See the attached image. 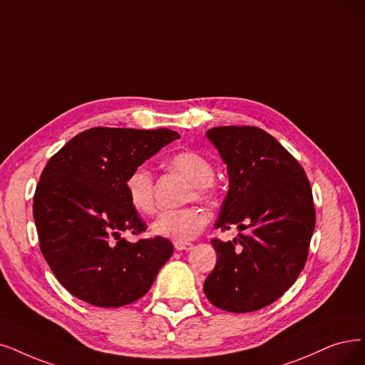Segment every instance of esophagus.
<instances>
[{"instance_id": "esophagus-1", "label": "esophagus", "mask_w": 365, "mask_h": 365, "mask_svg": "<svg viewBox=\"0 0 365 365\" xmlns=\"http://www.w3.org/2000/svg\"><path fill=\"white\" fill-rule=\"evenodd\" d=\"M173 247L178 252H188L193 249V244L192 242H173Z\"/></svg>"}]
</instances>
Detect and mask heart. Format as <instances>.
Wrapping results in <instances>:
<instances>
[{
  "label": "heart",
  "instance_id": "heart-1",
  "mask_svg": "<svg viewBox=\"0 0 365 365\" xmlns=\"http://www.w3.org/2000/svg\"><path fill=\"white\" fill-rule=\"evenodd\" d=\"M170 169L182 173L192 184L195 199L207 200L211 196V182L215 172L207 157L195 151H181L169 157L168 163ZM125 192L130 205L140 214H151L154 211L153 196V175L148 169L136 168L128 173L125 180ZM208 217L205 211L196 207L166 210L162 211L151 223L154 235L169 238L175 242H188L195 240L205 229Z\"/></svg>",
  "mask_w": 365,
  "mask_h": 365
}]
</instances>
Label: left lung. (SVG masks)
Returning <instances> with one entry per match:
<instances>
[{"mask_svg": "<svg viewBox=\"0 0 365 365\" xmlns=\"http://www.w3.org/2000/svg\"><path fill=\"white\" fill-rule=\"evenodd\" d=\"M207 138L229 177L215 229L237 225L240 233L233 241H211L217 264L203 292L217 309L256 312L279 299L307 260L316 223L310 182L297 160L262 128L214 127Z\"/></svg>", "mask_w": 365, "mask_h": 365, "instance_id": "8db88e82", "label": "left lung"}]
</instances>
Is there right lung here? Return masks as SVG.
<instances>
[{
  "mask_svg": "<svg viewBox=\"0 0 365 365\" xmlns=\"http://www.w3.org/2000/svg\"><path fill=\"white\" fill-rule=\"evenodd\" d=\"M175 139L180 135L168 128L96 127L68 140L43 169L33 202L40 250L73 297L113 309L153 286L173 245L162 237H121L145 230L125 180Z\"/></svg>",
  "mask_w": 365,
  "mask_h": 365,
  "instance_id": "obj_1",
  "label": "right lung"
}]
</instances>
